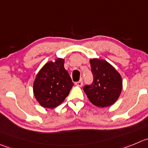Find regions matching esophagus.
<instances>
[{
  "mask_svg": "<svg viewBox=\"0 0 148 148\" xmlns=\"http://www.w3.org/2000/svg\"><path fill=\"white\" fill-rule=\"evenodd\" d=\"M75 85H76V86H82V85H83V81L82 80H80L79 81H78V82H75Z\"/></svg>",
  "mask_w": 148,
  "mask_h": 148,
  "instance_id": "esophagus-1",
  "label": "esophagus"
}]
</instances>
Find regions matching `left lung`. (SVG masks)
<instances>
[{
	"label": "left lung",
	"instance_id": "8db88e82",
	"mask_svg": "<svg viewBox=\"0 0 148 148\" xmlns=\"http://www.w3.org/2000/svg\"><path fill=\"white\" fill-rule=\"evenodd\" d=\"M94 81L84 87L90 102L97 107H108L115 103L122 91L120 73L109 62L99 59L90 60Z\"/></svg>",
	"mask_w": 148,
	"mask_h": 148
}]
</instances>
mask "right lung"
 <instances>
[{
    "label": "right lung",
    "instance_id": "obj_1",
    "mask_svg": "<svg viewBox=\"0 0 148 148\" xmlns=\"http://www.w3.org/2000/svg\"><path fill=\"white\" fill-rule=\"evenodd\" d=\"M64 60L56 59L44 64L36 75L33 93L42 107L54 108L64 100L73 86L68 72L64 67Z\"/></svg>",
    "mask_w": 148,
    "mask_h": 148
}]
</instances>
